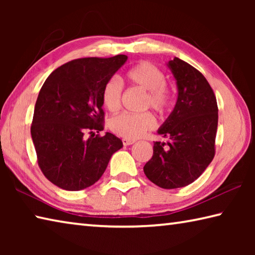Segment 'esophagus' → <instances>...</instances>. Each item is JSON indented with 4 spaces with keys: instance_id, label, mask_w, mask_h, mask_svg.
<instances>
[{
    "instance_id": "34e87169",
    "label": "esophagus",
    "mask_w": 255,
    "mask_h": 255,
    "mask_svg": "<svg viewBox=\"0 0 255 255\" xmlns=\"http://www.w3.org/2000/svg\"><path fill=\"white\" fill-rule=\"evenodd\" d=\"M135 143V140L133 139H128V138H123V144L125 146H128V145H131Z\"/></svg>"
}]
</instances>
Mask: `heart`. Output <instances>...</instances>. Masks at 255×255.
I'll use <instances>...</instances> for the list:
<instances>
[{
  "mask_svg": "<svg viewBox=\"0 0 255 255\" xmlns=\"http://www.w3.org/2000/svg\"><path fill=\"white\" fill-rule=\"evenodd\" d=\"M129 85L137 86L145 91L141 109H152L158 115L170 112L174 103V93L166 83V76L161 68L149 62H139L128 68L124 75ZM124 84L118 77H111L103 84L101 100L103 106L111 112L117 111L122 106ZM155 126V118L150 112L130 114L123 112L109 122L111 131L120 137L136 139L144 136Z\"/></svg>",
  "mask_w": 255,
  "mask_h": 255,
  "instance_id": "heart-1",
  "label": "heart"
}]
</instances>
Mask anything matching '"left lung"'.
I'll return each mask as SVG.
<instances>
[{
  "instance_id": "1",
  "label": "left lung",
  "mask_w": 255,
  "mask_h": 255,
  "mask_svg": "<svg viewBox=\"0 0 255 255\" xmlns=\"http://www.w3.org/2000/svg\"><path fill=\"white\" fill-rule=\"evenodd\" d=\"M169 67L178 84V101L158 129L167 141H155L144 172L158 187L176 189L192 183L213 161L218 107L210 84L197 68L178 57L170 60Z\"/></svg>"
}]
</instances>
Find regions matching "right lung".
<instances>
[{
  "label": "right lung",
  "instance_id": "add662e5",
  "mask_svg": "<svg viewBox=\"0 0 255 255\" xmlns=\"http://www.w3.org/2000/svg\"><path fill=\"white\" fill-rule=\"evenodd\" d=\"M126 60V55L71 60L56 68L40 89L31 137L38 165L57 187L79 191L94 184L123 147L114 133L96 132L105 128L103 84Z\"/></svg>",
  "mask_w": 255,
  "mask_h": 255
}]
</instances>
